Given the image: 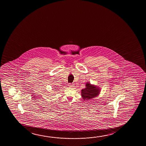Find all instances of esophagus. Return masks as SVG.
<instances>
[{
    "mask_svg": "<svg viewBox=\"0 0 146 146\" xmlns=\"http://www.w3.org/2000/svg\"><path fill=\"white\" fill-rule=\"evenodd\" d=\"M69 86L71 87H73L74 86V84H69Z\"/></svg>",
    "mask_w": 146,
    "mask_h": 146,
    "instance_id": "34e87169",
    "label": "esophagus"
}]
</instances>
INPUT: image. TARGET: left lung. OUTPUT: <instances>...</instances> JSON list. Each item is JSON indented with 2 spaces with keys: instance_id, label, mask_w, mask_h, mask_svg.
<instances>
[{
  "instance_id": "1",
  "label": "left lung",
  "mask_w": 146,
  "mask_h": 146,
  "mask_svg": "<svg viewBox=\"0 0 146 146\" xmlns=\"http://www.w3.org/2000/svg\"><path fill=\"white\" fill-rule=\"evenodd\" d=\"M85 86L86 88L81 90V96L83 100H91L92 98L98 97L100 94L101 89L98 86L87 82Z\"/></svg>"
}]
</instances>
